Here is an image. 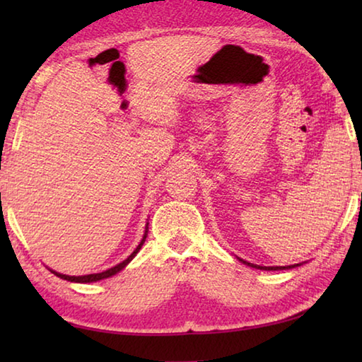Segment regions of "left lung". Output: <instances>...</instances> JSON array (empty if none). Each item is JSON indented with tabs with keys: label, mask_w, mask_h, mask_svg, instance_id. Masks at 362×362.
I'll list each match as a JSON object with an SVG mask.
<instances>
[{
	"label": "left lung",
	"mask_w": 362,
	"mask_h": 362,
	"mask_svg": "<svg viewBox=\"0 0 362 362\" xmlns=\"http://www.w3.org/2000/svg\"><path fill=\"white\" fill-rule=\"evenodd\" d=\"M238 260L243 262L244 265H247V267H252V268H257V269H268V272H276V269H291V268H296V267L302 265V263H296V265H287V267H262V265H254V263L243 260V259H240V257H238Z\"/></svg>",
	"instance_id": "left-lung-1"
}]
</instances>
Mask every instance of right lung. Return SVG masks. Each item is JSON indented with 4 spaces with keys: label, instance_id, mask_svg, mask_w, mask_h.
Wrapping results in <instances>:
<instances>
[{
    "label": "right lung",
    "instance_id": "add662e5",
    "mask_svg": "<svg viewBox=\"0 0 362 362\" xmlns=\"http://www.w3.org/2000/svg\"><path fill=\"white\" fill-rule=\"evenodd\" d=\"M146 235H148V223H146V226H145V233H144V238H142V241H140L139 246H137L136 249H134V252H132L129 257H127L126 260H122L121 263H118V265H115V267H112V268L105 269V272H102V273H93V274H84V276H69V274L57 273V272H54V269H51V273L56 274V276H57V278H60V279L70 281V283H95V281H100V279L112 278V276H115L116 273H119L122 268H126L127 265H129L131 260L134 259V257L137 255L139 250L142 249L144 243H145V240H146Z\"/></svg>",
    "mask_w": 362,
    "mask_h": 362
}]
</instances>
